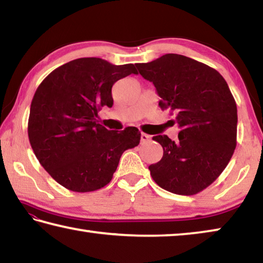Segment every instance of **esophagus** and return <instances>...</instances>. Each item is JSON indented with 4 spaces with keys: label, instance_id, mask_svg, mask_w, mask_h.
<instances>
[{
    "label": "esophagus",
    "instance_id": "1",
    "mask_svg": "<svg viewBox=\"0 0 263 263\" xmlns=\"http://www.w3.org/2000/svg\"><path fill=\"white\" fill-rule=\"evenodd\" d=\"M149 139H151V137H149L148 135H146V133H141V136H140L141 144H142V142H147V141H149Z\"/></svg>",
    "mask_w": 263,
    "mask_h": 263
}]
</instances>
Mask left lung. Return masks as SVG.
<instances>
[{
  "label": "left lung",
  "instance_id": "obj_1",
  "mask_svg": "<svg viewBox=\"0 0 263 263\" xmlns=\"http://www.w3.org/2000/svg\"><path fill=\"white\" fill-rule=\"evenodd\" d=\"M153 82L161 110L175 115L179 140L153 137L163 157L148 167L162 189L195 195L210 185L228 166L237 146V104L225 79L191 58L168 53L147 64H136Z\"/></svg>",
  "mask_w": 263,
  "mask_h": 263
}]
</instances>
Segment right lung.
Segmentation results:
<instances>
[{
  "mask_svg": "<svg viewBox=\"0 0 263 263\" xmlns=\"http://www.w3.org/2000/svg\"><path fill=\"white\" fill-rule=\"evenodd\" d=\"M130 74H138L133 64L80 58L53 70L35 90L28 123L31 147L66 189L89 193L103 188L124 151L139 145L137 127L110 131L96 121L103 106L114 104V83Z\"/></svg>",
  "mask_w": 263,
  "mask_h": 263,
  "instance_id": "obj_1",
  "label": "right lung"
}]
</instances>
